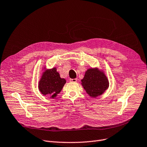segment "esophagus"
Listing matches in <instances>:
<instances>
[{
    "label": "esophagus",
    "instance_id": "34e87169",
    "mask_svg": "<svg viewBox=\"0 0 147 147\" xmlns=\"http://www.w3.org/2000/svg\"><path fill=\"white\" fill-rule=\"evenodd\" d=\"M77 78H74V79H70V81L71 82H76L77 81Z\"/></svg>",
    "mask_w": 147,
    "mask_h": 147
}]
</instances>
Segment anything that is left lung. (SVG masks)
Here are the masks:
<instances>
[{
	"mask_svg": "<svg viewBox=\"0 0 147 147\" xmlns=\"http://www.w3.org/2000/svg\"><path fill=\"white\" fill-rule=\"evenodd\" d=\"M81 81L84 89L92 98H96L103 94L109 85L104 71L97 67L88 69Z\"/></svg>",
	"mask_w": 147,
	"mask_h": 147,
	"instance_id": "1",
	"label": "left lung"
}]
</instances>
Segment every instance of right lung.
Instances as JSON below:
<instances>
[{"mask_svg":"<svg viewBox=\"0 0 147 147\" xmlns=\"http://www.w3.org/2000/svg\"><path fill=\"white\" fill-rule=\"evenodd\" d=\"M42 69L44 72L38 82V89L42 94L54 99L60 93L66 81L60 77L56 67L46 69L44 66Z\"/></svg>","mask_w":147,"mask_h":147,"instance_id":"obj_1","label":"right lung"}]
</instances>
